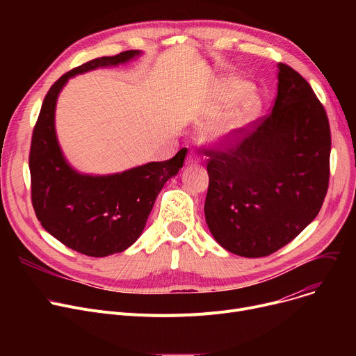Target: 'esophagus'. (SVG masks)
<instances>
[{"label": "esophagus", "mask_w": 356, "mask_h": 356, "mask_svg": "<svg viewBox=\"0 0 356 356\" xmlns=\"http://www.w3.org/2000/svg\"><path fill=\"white\" fill-rule=\"evenodd\" d=\"M186 161H188V164H197L200 161V157L195 152H191L188 156V160Z\"/></svg>", "instance_id": "34e87169"}]
</instances>
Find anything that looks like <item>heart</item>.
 Returning <instances> with one entry per match:
<instances>
[{
	"label": "heart",
	"instance_id": "heart-1",
	"mask_svg": "<svg viewBox=\"0 0 356 356\" xmlns=\"http://www.w3.org/2000/svg\"><path fill=\"white\" fill-rule=\"evenodd\" d=\"M242 88L239 82H223L220 86V97L228 98L232 92ZM257 106V97L251 89L241 90L234 98L231 105L218 115L209 125L208 134L215 141L232 140L239 131L245 127L254 114Z\"/></svg>",
	"mask_w": 356,
	"mask_h": 356
}]
</instances>
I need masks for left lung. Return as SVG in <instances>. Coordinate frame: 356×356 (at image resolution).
<instances>
[{
	"mask_svg": "<svg viewBox=\"0 0 356 356\" xmlns=\"http://www.w3.org/2000/svg\"><path fill=\"white\" fill-rule=\"evenodd\" d=\"M268 115L207 148L204 218L218 244L258 258L287 245L319 213L329 188L330 128L309 82L278 63Z\"/></svg>",
	"mask_w": 356,
	"mask_h": 356,
	"instance_id": "obj_1",
	"label": "left lung"
}]
</instances>
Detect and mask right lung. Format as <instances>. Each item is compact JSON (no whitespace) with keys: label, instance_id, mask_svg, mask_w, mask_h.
Wrapping results in <instances>:
<instances>
[{"label":"right lung","instance_id":"right-lung-1","mask_svg":"<svg viewBox=\"0 0 356 356\" xmlns=\"http://www.w3.org/2000/svg\"><path fill=\"white\" fill-rule=\"evenodd\" d=\"M138 50L89 60L65 73L49 89L33 129L29 167L31 203L42 227L67 248L89 257L122 252L141 235L164 183L177 175L188 149L170 160L131 170L89 176L66 163L54 131V108L69 78L101 66L125 63Z\"/></svg>","mask_w":356,"mask_h":356}]
</instances>
